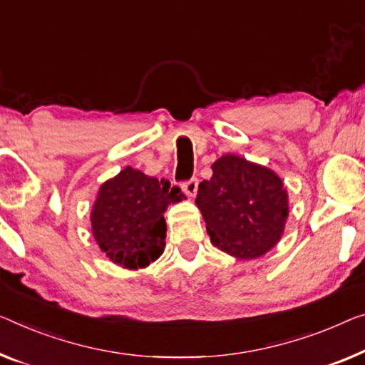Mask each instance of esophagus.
I'll use <instances>...</instances> for the list:
<instances>
[{
	"instance_id": "34e87169",
	"label": "esophagus",
	"mask_w": 365,
	"mask_h": 365,
	"mask_svg": "<svg viewBox=\"0 0 365 365\" xmlns=\"http://www.w3.org/2000/svg\"><path fill=\"white\" fill-rule=\"evenodd\" d=\"M180 187L185 193L188 195V197H195L197 195V190H198V180L197 178H190L187 182H182Z\"/></svg>"
}]
</instances>
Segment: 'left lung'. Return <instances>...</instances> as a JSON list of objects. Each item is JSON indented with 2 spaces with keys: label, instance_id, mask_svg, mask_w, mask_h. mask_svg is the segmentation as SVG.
<instances>
[{
  "label": "left lung",
  "instance_id": "8db88e82",
  "mask_svg": "<svg viewBox=\"0 0 365 365\" xmlns=\"http://www.w3.org/2000/svg\"><path fill=\"white\" fill-rule=\"evenodd\" d=\"M213 177L198 187L195 203L217 249L237 259H255L274 247L284 232L288 197L267 167L237 155H222Z\"/></svg>",
  "mask_w": 365,
  "mask_h": 365
}]
</instances>
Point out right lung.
<instances>
[{
	"instance_id": "add662e5",
	"label": "right lung",
	"mask_w": 365,
	"mask_h": 365,
	"mask_svg": "<svg viewBox=\"0 0 365 365\" xmlns=\"http://www.w3.org/2000/svg\"><path fill=\"white\" fill-rule=\"evenodd\" d=\"M183 200L178 187L126 167L101 185L91 230L101 251L124 269H143L165 247L164 213Z\"/></svg>"
}]
</instances>
